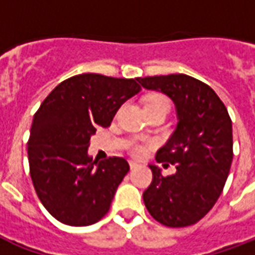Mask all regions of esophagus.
<instances>
[{
	"mask_svg": "<svg viewBox=\"0 0 255 255\" xmlns=\"http://www.w3.org/2000/svg\"><path fill=\"white\" fill-rule=\"evenodd\" d=\"M139 164L138 162H135V161H129V168L131 169H135V168H138Z\"/></svg>",
	"mask_w": 255,
	"mask_h": 255,
	"instance_id": "esophagus-1",
	"label": "esophagus"
}]
</instances>
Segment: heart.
<instances>
[{
  "instance_id": "1",
  "label": "heart",
  "mask_w": 255,
  "mask_h": 255,
  "mask_svg": "<svg viewBox=\"0 0 255 255\" xmlns=\"http://www.w3.org/2000/svg\"><path fill=\"white\" fill-rule=\"evenodd\" d=\"M153 102H168V101L164 98V97H160V95H154V97H150L146 104H153ZM143 147L139 146V144H135L132 147V154L135 155H142L143 154Z\"/></svg>"
}]
</instances>
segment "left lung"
Here are the masks:
<instances>
[{"label": "left lung", "mask_w": 255, "mask_h": 255, "mask_svg": "<svg viewBox=\"0 0 255 255\" xmlns=\"http://www.w3.org/2000/svg\"><path fill=\"white\" fill-rule=\"evenodd\" d=\"M142 87L168 95L177 124L157 154V162L176 164V173L162 176L149 165L153 182L143 192L149 213L166 227H187L202 219L224 188L234 158L232 122L213 89L188 75L138 78Z\"/></svg>", "instance_id": "left-lung-1"}]
</instances>
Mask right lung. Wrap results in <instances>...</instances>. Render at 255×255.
Segmentation results:
<instances>
[{
	"instance_id": "obj_1",
	"label": "right lung",
	"mask_w": 255,
	"mask_h": 255,
	"mask_svg": "<svg viewBox=\"0 0 255 255\" xmlns=\"http://www.w3.org/2000/svg\"><path fill=\"white\" fill-rule=\"evenodd\" d=\"M140 90L138 78L82 73L58 84L34 115L27 147L31 179L42 205L63 224L91 225L108 213L129 165L122 157L93 160L90 138L109 127Z\"/></svg>"
}]
</instances>
